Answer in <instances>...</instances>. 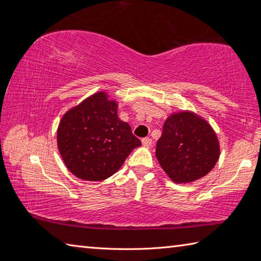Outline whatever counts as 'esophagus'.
<instances>
[{
  "instance_id": "esophagus-1",
  "label": "esophagus",
  "mask_w": 261,
  "mask_h": 261,
  "mask_svg": "<svg viewBox=\"0 0 261 261\" xmlns=\"http://www.w3.org/2000/svg\"><path fill=\"white\" fill-rule=\"evenodd\" d=\"M141 143H143L144 146L151 147L152 144H153V141H152L151 138H148V137H146V138H143V140H141Z\"/></svg>"
}]
</instances>
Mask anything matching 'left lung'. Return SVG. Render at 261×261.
I'll use <instances>...</instances> for the list:
<instances>
[{
  "label": "left lung",
  "mask_w": 261,
  "mask_h": 261,
  "mask_svg": "<svg viewBox=\"0 0 261 261\" xmlns=\"http://www.w3.org/2000/svg\"><path fill=\"white\" fill-rule=\"evenodd\" d=\"M155 155L173 182L190 183L213 169L220 155L219 140L207 121L184 110L167 118Z\"/></svg>",
  "instance_id": "1"
}]
</instances>
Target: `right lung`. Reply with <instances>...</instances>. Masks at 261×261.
<instances>
[{"mask_svg": "<svg viewBox=\"0 0 261 261\" xmlns=\"http://www.w3.org/2000/svg\"><path fill=\"white\" fill-rule=\"evenodd\" d=\"M140 145L130 125L118 118L116 101L102 91L68 110L57 129L64 165L78 178L92 182L114 175Z\"/></svg>", "mask_w": 261, "mask_h": 261, "instance_id": "add662e5", "label": "right lung"}]
</instances>
